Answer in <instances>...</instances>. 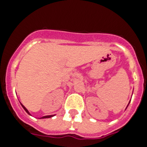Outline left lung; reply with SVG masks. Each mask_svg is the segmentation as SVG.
<instances>
[{"label":"left lung","mask_w":147,"mask_h":147,"mask_svg":"<svg viewBox=\"0 0 147 147\" xmlns=\"http://www.w3.org/2000/svg\"><path fill=\"white\" fill-rule=\"evenodd\" d=\"M129 103H130V101H129ZM129 104H128V105H127V107H128V106H129ZM127 108H126V109H127Z\"/></svg>","instance_id":"obj_1"}]
</instances>
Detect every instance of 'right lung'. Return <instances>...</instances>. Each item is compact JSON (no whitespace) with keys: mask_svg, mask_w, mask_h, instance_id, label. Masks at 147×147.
Masks as SVG:
<instances>
[{"mask_svg":"<svg viewBox=\"0 0 147 147\" xmlns=\"http://www.w3.org/2000/svg\"><path fill=\"white\" fill-rule=\"evenodd\" d=\"M20 104H21V106H22V107L24 109V110L26 111V112H27V113L29 115H30V113H29V112L27 110V109H26V107H24V106L23 105V104H21V103H20ZM53 116H55V115H46V116H43V117H41V118H40V119H43V118H52V117H53Z\"/></svg>","mask_w":147,"mask_h":147,"instance_id":"obj_1","label":"right lung"}]
</instances>
